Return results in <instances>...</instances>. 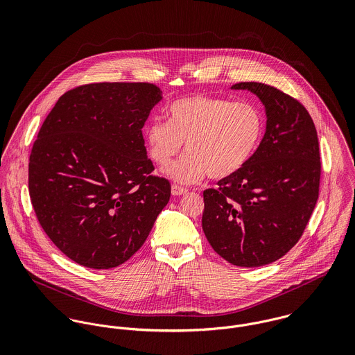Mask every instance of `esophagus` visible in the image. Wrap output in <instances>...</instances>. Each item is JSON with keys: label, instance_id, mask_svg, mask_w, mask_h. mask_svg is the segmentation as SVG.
<instances>
[{"label": "esophagus", "instance_id": "obj_1", "mask_svg": "<svg viewBox=\"0 0 355 355\" xmlns=\"http://www.w3.org/2000/svg\"><path fill=\"white\" fill-rule=\"evenodd\" d=\"M171 193H172V196L179 197V196H184V194H187V190H186V189H183V187H179V186H172Z\"/></svg>", "mask_w": 355, "mask_h": 355}]
</instances>
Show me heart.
I'll use <instances>...</instances> for the list:
<instances>
[{
	"label": "heart",
	"instance_id": "heart-1",
	"mask_svg": "<svg viewBox=\"0 0 355 355\" xmlns=\"http://www.w3.org/2000/svg\"><path fill=\"white\" fill-rule=\"evenodd\" d=\"M165 114L168 123L146 127V149L153 162L165 168L186 144L189 153L166 171L182 184L197 183L206 173L213 180L234 176L250 161L262 137V114L250 102L194 94L172 102Z\"/></svg>",
	"mask_w": 355,
	"mask_h": 355
}]
</instances>
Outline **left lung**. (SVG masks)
Returning a JSON list of instances; mask_svg holds the SVG:
<instances>
[{
	"label": "left lung",
	"instance_id": "8db88e82",
	"mask_svg": "<svg viewBox=\"0 0 355 355\" xmlns=\"http://www.w3.org/2000/svg\"><path fill=\"white\" fill-rule=\"evenodd\" d=\"M231 89L262 102L265 134L238 173L203 191L202 230L225 261L255 268L282 258L304 234L318 198V138L304 105L283 92L255 82Z\"/></svg>",
	"mask_w": 355,
	"mask_h": 355
}]
</instances>
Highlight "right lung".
<instances>
[{
	"label": "right lung",
	"instance_id": "add662e5",
	"mask_svg": "<svg viewBox=\"0 0 355 355\" xmlns=\"http://www.w3.org/2000/svg\"><path fill=\"white\" fill-rule=\"evenodd\" d=\"M161 100L152 83H92L61 96L45 119L30 154V198L76 263L110 269L130 259L169 201L142 135Z\"/></svg>",
	"mask_w": 355,
	"mask_h": 355
}]
</instances>
